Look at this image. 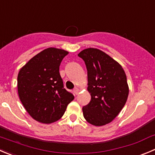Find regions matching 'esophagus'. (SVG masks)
Here are the masks:
<instances>
[{
	"mask_svg": "<svg viewBox=\"0 0 155 155\" xmlns=\"http://www.w3.org/2000/svg\"><path fill=\"white\" fill-rule=\"evenodd\" d=\"M73 91H74L75 94H79V88H75L74 90H73Z\"/></svg>",
	"mask_w": 155,
	"mask_h": 155,
	"instance_id": "34e87169",
	"label": "esophagus"
}]
</instances>
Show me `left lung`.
I'll use <instances>...</instances> for the list:
<instances>
[{"label":"left lung","mask_w":155,"mask_h":155,"mask_svg":"<svg viewBox=\"0 0 155 155\" xmlns=\"http://www.w3.org/2000/svg\"><path fill=\"white\" fill-rule=\"evenodd\" d=\"M85 61L91 101L82 107L84 118L101 127L110 123L125 105L129 94L126 73L120 64L97 48H89L78 54Z\"/></svg>","instance_id":"1"}]
</instances>
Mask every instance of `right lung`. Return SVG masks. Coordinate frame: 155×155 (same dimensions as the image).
Wrapping results in <instances>:
<instances>
[{
	"label": "right lung",
	"instance_id": "right-lung-1",
	"mask_svg": "<svg viewBox=\"0 0 155 155\" xmlns=\"http://www.w3.org/2000/svg\"><path fill=\"white\" fill-rule=\"evenodd\" d=\"M69 52L48 48L28 61L17 77L19 99L30 116L42 124L61 119L74 99L64 88L59 73L61 63Z\"/></svg>",
	"mask_w": 155,
	"mask_h": 155
}]
</instances>
